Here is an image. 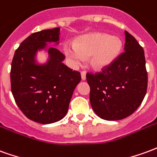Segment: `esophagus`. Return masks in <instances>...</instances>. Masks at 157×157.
Masks as SVG:
<instances>
[{
	"label": "esophagus",
	"mask_w": 157,
	"mask_h": 157,
	"mask_svg": "<svg viewBox=\"0 0 157 157\" xmlns=\"http://www.w3.org/2000/svg\"><path fill=\"white\" fill-rule=\"evenodd\" d=\"M86 71H82V72H81V75H82V79L84 81V80H86Z\"/></svg>",
	"instance_id": "obj_1"
}]
</instances>
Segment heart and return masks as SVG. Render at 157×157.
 Here are the masks:
<instances>
[{
	"instance_id": "1",
	"label": "heart",
	"mask_w": 157,
	"mask_h": 157,
	"mask_svg": "<svg viewBox=\"0 0 157 157\" xmlns=\"http://www.w3.org/2000/svg\"><path fill=\"white\" fill-rule=\"evenodd\" d=\"M121 41L105 33H92L81 37L75 45L64 44V52L72 66L77 67L89 57L91 65L103 68L109 65L120 53Z\"/></svg>"
}]
</instances>
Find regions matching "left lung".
<instances>
[{"instance_id":"left-lung-1","label":"left lung","mask_w":157,"mask_h":157,"mask_svg":"<svg viewBox=\"0 0 157 157\" xmlns=\"http://www.w3.org/2000/svg\"><path fill=\"white\" fill-rule=\"evenodd\" d=\"M101 71L86 73L90 103L94 112L107 121L129 117L140 107L147 92L143 48L125 30L124 52Z\"/></svg>"}]
</instances>
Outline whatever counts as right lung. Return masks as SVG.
Segmentation results:
<instances>
[{"mask_svg":"<svg viewBox=\"0 0 157 157\" xmlns=\"http://www.w3.org/2000/svg\"><path fill=\"white\" fill-rule=\"evenodd\" d=\"M59 28L33 33L15 51L12 61L11 89L18 108L27 118L41 124L63 119L82 76L63 63L64 55L48 48L46 64H36L35 56L47 42L59 43Z\"/></svg>","mask_w":157,"mask_h":157,"instance_id":"1","label":"right lung"}]
</instances>
